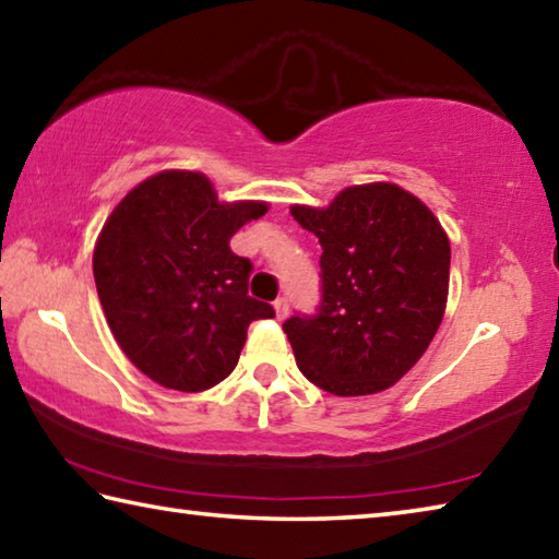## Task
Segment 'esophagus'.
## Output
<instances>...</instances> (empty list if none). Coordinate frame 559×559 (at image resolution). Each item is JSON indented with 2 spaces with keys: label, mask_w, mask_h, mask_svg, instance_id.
<instances>
[{
  "label": "esophagus",
  "mask_w": 559,
  "mask_h": 559,
  "mask_svg": "<svg viewBox=\"0 0 559 559\" xmlns=\"http://www.w3.org/2000/svg\"><path fill=\"white\" fill-rule=\"evenodd\" d=\"M273 308H276V318L278 320H286L288 318V300L286 298H278L276 302H273Z\"/></svg>",
  "instance_id": "obj_1"
}]
</instances>
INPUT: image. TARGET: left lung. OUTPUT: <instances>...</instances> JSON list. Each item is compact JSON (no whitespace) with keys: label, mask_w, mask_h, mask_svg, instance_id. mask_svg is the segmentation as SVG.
Returning a JSON list of instances; mask_svg holds the SVG:
<instances>
[{"label":"left lung","mask_w":559,"mask_h":559,"mask_svg":"<svg viewBox=\"0 0 559 559\" xmlns=\"http://www.w3.org/2000/svg\"><path fill=\"white\" fill-rule=\"evenodd\" d=\"M320 239L322 300L283 332L298 369L334 395L385 391L438 332L450 288V239L438 217L393 182L344 188L330 207L293 205Z\"/></svg>","instance_id":"left-lung-1"}]
</instances>
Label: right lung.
<instances>
[{
	"label": "right lung",
	"instance_id": "right-lung-1",
	"mask_svg": "<svg viewBox=\"0 0 559 559\" xmlns=\"http://www.w3.org/2000/svg\"><path fill=\"white\" fill-rule=\"evenodd\" d=\"M266 202H219L192 170L146 178L111 210L93 253L109 330L134 367L174 391L227 379L253 320L273 308L249 296L251 261L229 239Z\"/></svg>",
	"mask_w": 559,
	"mask_h": 559
}]
</instances>
